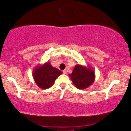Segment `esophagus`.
<instances>
[{
  "label": "esophagus",
  "mask_w": 131,
  "mask_h": 131,
  "mask_svg": "<svg viewBox=\"0 0 131 131\" xmlns=\"http://www.w3.org/2000/svg\"><path fill=\"white\" fill-rule=\"evenodd\" d=\"M63 74H67V70H64L63 71Z\"/></svg>",
  "instance_id": "esophagus-1"
}]
</instances>
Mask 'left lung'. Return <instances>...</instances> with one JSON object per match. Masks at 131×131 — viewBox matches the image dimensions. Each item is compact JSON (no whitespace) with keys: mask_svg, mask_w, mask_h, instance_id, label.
Wrapping results in <instances>:
<instances>
[{"mask_svg":"<svg viewBox=\"0 0 131 131\" xmlns=\"http://www.w3.org/2000/svg\"><path fill=\"white\" fill-rule=\"evenodd\" d=\"M69 76L74 85L80 90L89 87L95 78V72L91 67L90 66L86 67L81 64H77Z\"/></svg>","mask_w":131,"mask_h":131,"instance_id":"1","label":"left lung"}]
</instances>
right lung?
Here are the masks:
<instances>
[{"label":"right lung","mask_w":131,"mask_h":131,"mask_svg":"<svg viewBox=\"0 0 131 131\" xmlns=\"http://www.w3.org/2000/svg\"><path fill=\"white\" fill-rule=\"evenodd\" d=\"M63 73L57 68L53 67L47 61L43 65H38L34 68L33 77L37 85L41 89H47L53 85L59 75Z\"/></svg>","instance_id":"obj_1"}]
</instances>
